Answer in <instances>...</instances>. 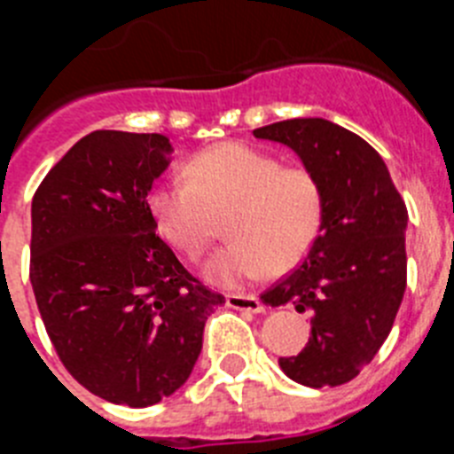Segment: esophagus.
Masks as SVG:
<instances>
[{
    "mask_svg": "<svg viewBox=\"0 0 454 454\" xmlns=\"http://www.w3.org/2000/svg\"><path fill=\"white\" fill-rule=\"evenodd\" d=\"M227 307L236 311H250V314H262L263 302L254 295H227Z\"/></svg>",
    "mask_w": 454,
    "mask_h": 454,
    "instance_id": "34e87169",
    "label": "esophagus"
}]
</instances>
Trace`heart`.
<instances>
[{"instance_id":"heart-1","label":"heart","mask_w":454,"mask_h":454,"mask_svg":"<svg viewBox=\"0 0 454 454\" xmlns=\"http://www.w3.org/2000/svg\"><path fill=\"white\" fill-rule=\"evenodd\" d=\"M188 179L152 191L150 211L163 239L198 259L227 218L231 243L202 266L207 282L243 288L270 272L295 266L314 247L325 218L320 179L304 166H282L279 156L240 140L192 156Z\"/></svg>"}]
</instances>
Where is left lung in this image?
I'll list each match as a JSON object with an SVG mask.
<instances>
[{"instance_id":"left-lung-1","label":"left lung","mask_w":454,"mask_h":454,"mask_svg":"<svg viewBox=\"0 0 454 454\" xmlns=\"http://www.w3.org/2000/svg\"><path fill=\"white\" fill-rule=\"evenodd\" d=\"M291 147L325 191L323 230L302 266L262 300L309 314L311 336L279 366L293 382L339 387L359 375L387 340L407 288V207L384 159L352 131L295 118L252 131Z\"/></svg>"}]
</instances>
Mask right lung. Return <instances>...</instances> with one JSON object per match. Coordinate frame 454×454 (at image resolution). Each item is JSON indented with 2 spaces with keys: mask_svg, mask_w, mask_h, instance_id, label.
Segmentation results:
<instances>
[{
  "mask_svg": "<svg viewBox=\"0 0 454 454\" xmlns=\"http://www.w3.org/2000/svg\"><path fill=\"white\" fill-rule=\"evenodd\" d=\"M168 136L92 131L31 202V286L63 366L99 398L150 407L177 391L223 307L156 236L147 204Z\"/></svg>",
  "mask_w": 454,
  "mask_h": 454,
  "instance_id": "1",
  "label": "right lung"
}]
</instances>
